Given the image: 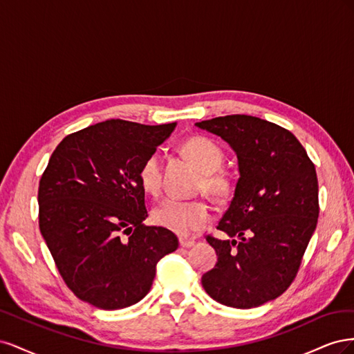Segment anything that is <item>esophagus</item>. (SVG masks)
I'll use <instances>...</instances> for the list:
<instances>
[{
    "label": "esophagus",
    "mask_w": 354,
    "mask_h": 354,
    "mask_svg": "<svg viewBox=\"0 0 354 354\" xmlns=\"http://www.w3.org/2000/svg\"><path fill=\"white\" fill-rule=\"evenodd\" d=\"M180 246L181 248H190V246H194V243H195V241H192V239H186V238H180Z\"/></svg>",
    "instance_id": "1"
}]
</instances>
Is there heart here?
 Segmentation results:
<instances>
[{
    "label": "heart",
    "instance_id": "obj_1",
    "mask_svg": "<svg viewBox=\"0 0 354 354\" xmlns=\"http://www.w3.org/2000/svg\"><path fill=\"white\" fill-rule=\"evenodd\" d=\"M181 152L201 173L198 189L212 199L224 201L233 190L232 178L220 171L224 160L223 149L208 137L196 136L186 140ZM138 181L147 195H158L162 185L160 158L158 153L149 155L138 168ZM211 220L208 203L202 199L178 201L168 198L152 209V221L156 226L168 229L181 236H189L207 226Z\"/></svg>",
    "mask_w": 354,
    "mask_h": 354
}]
</instances>
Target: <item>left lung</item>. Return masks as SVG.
<instances>
[{
  "mask_svg": "<svg viewBox=\"0 0 354 354\" xmlns=\"http://www.w3.org/2000/svg\"><path fill=\"white\" fill-rule=\"evenodd\" d=\"M196 127L232 146L241 173L217 226L232 239L207 236L218 260L202 276V286L224 306L259 307L294 282L316 229L315 164L291 131L257 116H218Z\"/></svg>",
  "mask_w": 354,
  "mask_h": 354,
  "instance_id": "8db88e82",
  "label": "left lung"
}]
</instances>
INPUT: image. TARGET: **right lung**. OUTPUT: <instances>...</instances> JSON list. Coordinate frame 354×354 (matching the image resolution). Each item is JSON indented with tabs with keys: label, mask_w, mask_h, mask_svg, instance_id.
Segmentation results:
<instances>
[{
	"label": "right lung",
	"mask_w": 354,
	"mask_h": 354,
	"mask_svg": "<svg viewBox=\"0 0 354 354\" xmlns=\"http://www.w3.org/2000/svg\"><path fill=\"white\" fill-rule=\"evenodd\" d=\"M176 122L108 120L66 136L39 180V230L71 291L118 310L149 292L158 261L178 248L176 234L145 226L138 168Z\"/></svg>",
	"instance_id": "add662e5"
}]
</instances>
